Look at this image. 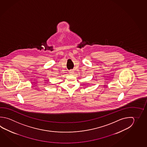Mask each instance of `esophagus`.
I'll use <instances>...</instances> for the list:
<instances>
[{"instance_id": "obj_1", "label": "esophagus", "mask_w": 147, "mask_h": 147, "mask_svg": "<svg viewBox=\"0 0 147 147\" xmlns=\"http://www.w3.org/2000/svg\"><path fill=\"white\" fill-rule=\"evenodd\" d=\"M69 74H70V75H72L74 73V71L73 70H70L69 71Z\"/></svg>"}]
</instances>
